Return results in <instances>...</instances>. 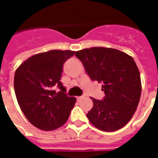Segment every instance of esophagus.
I'll use <instances>...</instances> for the list:
<instances>
[{"label": "esophagus", "mask_w": 158, "mask_h": 158, "mask_svg": "<svg viewBox=\"0 0 158 158\" xmlns=\"http://www.w3.org/2000/svg\"><path fill=\"white\" fill-rule=\"evenodd\" d=\"M84 98V96H77V100H78V101H80V100H81L82 99Z\"/></svg>", "instance_id": "34e87169"}]
</instances>
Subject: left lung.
Listing matches in <instances>:
<instances>
[{"label": "left lung", "instance_id": "1", "mask_svg": "<svg viewBox=\"0 0 158 158\" xmlns=\"http://www.w3.org/2000/svg\"><path fill=\"white\" fill-rule=\"evenodd\" d=\"M92 81L102 83L105 96L90 97L93 107L87 113L90 123L104 131L123 127L132 118L140 100L142 85L133 58L116 49L92 47L75 53Z\"/></svg>", "mask_w": 158, "mask_h": 158}]
</instances>
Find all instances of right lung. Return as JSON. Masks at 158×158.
I'll list each match as a JSON object with an SVG mask.
<instances>
[{
  "label": "right lung",
  "mask_w": 158,
  "mask_h": 158,
  "mask_svg": "<svg viewBox=\"0 0 158 158\" xmlns=\"http://www.w3.org/2000/svg\"><path fill=\"white\" fill-rule=\"evenodd\" d=\"M75 51L54 50L30 57L14 77L18 104L29 122L43 131H53L67 121L76 98L68 96L60 81L62 66ZM58 87L57 93L54 89Z\"/></svg>",
  "instance_id": "right-lung-1"
}]
</instances>
